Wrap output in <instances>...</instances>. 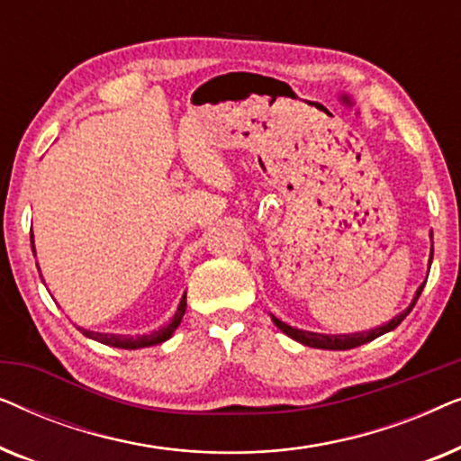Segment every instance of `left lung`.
I'll return each mask as SVG.
<instances>
[{
  "mask_svg": "<svg viewBox=\"0 0 461 461\" xmlns=\"http://www.w3.org/2000/svg\"><path fill=\"white\" fill-rule=\"evenodd\" d=\"M430 260H432V258H430ZM421 289H424V283H421V285H420L418 294H415V298H413L411 304H409L401 314H396V317H394L393 321H388L386 325L375 327V330H371V331L350 333V336H323V333H312V331L295 330V327H289L287 323H283V321H279L276 317H273V321H275V325L279 327V330H281L283 333H287L289 338L298 339V342L304 344V346H312V348H323V350H348V348H357V346L367 344V342H371V339L380 338L382 333L393 331L394 327L399 325L401 321L405 319L409 312H411V308L415 306V302H418V298H420Z\"/></svg>",
  "mask_w": 461,
  "mask_h": 461,
  "instance_id": "left-lung-1",
  "label": "left lung"
}]
</instances>
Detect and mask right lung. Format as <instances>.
<instances>
[{"instance_id":"obj_1","label":"right lung","mask_w":461,"mask_h":461,"mask_svg":"<svg viewBox=\"0 0 461 461\" xmlns=\"http://www.w3.org/2000/svg\"><path fill=\"white\" fill-rule=\"evenodd\" d=\"M31 241H33V235H31ZM185 311H186V295H182L178 311H176V314L167 325H163L161 330L144 333V336H136V338L134 336H115V333H98V331H87V330H81V333H84L86 338L96 339V342H103L106 346H115V348H128V350L144 348V346L161 344V342H166L167 338H172L176 327L180 325L182 317H185Z\"/></svg>"}]
</instances>
